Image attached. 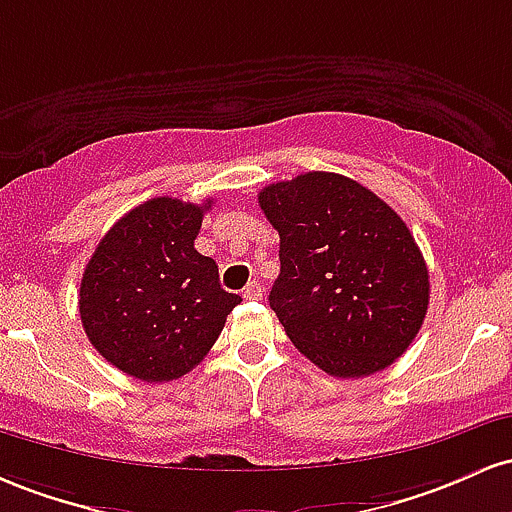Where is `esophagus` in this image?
I'll return each mask as SVG.
<instances>
[{
	"label": "esophagus",
	"instance_id": "1",
	"mask_svg": "<svg viewBox=\"0 0 512 512\" xmlns=\"http://www.w3.org/2000/svg\"><path fill=\"white\" fill-rule=\"evenodd\" d=\"M244 297H246V300H261V297H263L261 283H258V280H251V283L244 287Z\"/></svg>",
	"mask_w": 512,
	"mask_h": 512
}]
</instances>
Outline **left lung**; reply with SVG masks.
<instances>
[{
	"label": "left lung",
	"mask_w": 512,
	"mask_h": 512,
	"mask_svg": "<svg viewBox=\"0 0 512 512\" xmlns=\"http://www.w3.org/2000/svg\"><path fill=\"white\" fill-rule=\"evenodd\" d=\"M258 205L280 234L271 309L302 355L331 377H367L411 346L430 283L416 239L358 181L309 171L271 183Z\"/></svg>",
	"instance_id": "obj_1"
}]
</instances>
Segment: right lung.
Instances as JSON below:
<instances>
[{
  "label": "right lung",
  "instance_id": "right-lung-1",
  "mask_svg": "<svg viewBox=\"0 0 512 512\" xmlns=\"http://www.w3.org/2000/svg\"><path fill=\"white\" fill-rule=\"evenodd\" d=\"M203 205L152 198L106 232L79 287L82 326L103 358L142 382H171L215 346L241 302L195 251Z\"/></svg>",
  "mask_w": 512,
  "mask_h": 512
}]
</instances>
